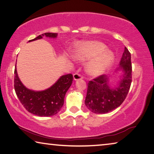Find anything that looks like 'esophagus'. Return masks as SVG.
<instances>
[{
  "mask_svg": "<svg viewBox=\"0 0 154 154\" xmlns=\"http://www.w3.org/2000/svg\"><path fill=\"white\" fill-rule=\"evenodd\" d=\"M73 78H74V80L75 81H76V80H79L80 79H82V76L79 74H74L73 75Z\"/></svg>",
  "mask_w": 154,
  "mask_h": 154,
  "instance_id": "obj_1",
  "label": "esophagus"
}]
</instances>
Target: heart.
Instances as JSON below:
<instances>
[{
	"mask_svg": "<svg viewBox=\"0 0 154 154\" xmlns=\"http://www.w3.org/2000/svg\"><path fill=\"white\" fill-rule=\"evenodd\" d=\"M107 48L104 43L96 40L81 42L75 47L74 57L80 61L90 59L85 66L86 72L90 75L98 76L108 70L114 61V53Z\"/></svg>",
	"mask_w": 154,
	"mask_h": 154,
	"instance_id": "heart-1",
	"label": "heart"
}]
</instances>
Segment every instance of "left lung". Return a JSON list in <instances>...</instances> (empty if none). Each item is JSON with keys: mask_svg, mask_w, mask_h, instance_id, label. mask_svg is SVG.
I'll return each instance as SVG.
<instances>
[{"mask_svg": "<svg viewBox=\"0 0 154 154\" xmlns=\"http://www.w3.org/2000/svg\"><path fill=\"white\" fill-rule=\"evenodd\" d=\"M122 72L119 75V81L116 87H112L109 78L101 75L88 84L85 106L95 114H106L119 107L128 95L132 82L131 55L128 50L125 48L120 66L116 70Z\"/></svg>", "mask_w": 154, "mask_h": 154, "instance_id": "8db88e82", "label": "left lung"}]
</instances>
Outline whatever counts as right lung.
<instances>
[{
	"label": "right lung",
	"instance_id": "add662e5",
	"mask_svg": "<svg viewBox=\"0 0 154 154\" xmlns=\"http://www.w3.org/2000/svg\"><path fill=\"white\" fill-rule=\"evenodd\" d=\"M43 36L56 38L57 33H47L39 35L29 42L41 39ZM14 88L17 97L27 111L40 117L52 116L60 111L64 103V97L72 85L73 75L71 74L63 75L49 88L43 91L29 89L23 85L18 76L17 68H15Z\"/></svg>",
	"mask_w": 154,
	"mask_h": 154
}]
</instances>
